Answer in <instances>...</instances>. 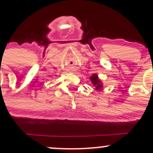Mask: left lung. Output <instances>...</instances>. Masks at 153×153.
<instances>
[{"instance_id":"obj_1","label":"left lung","mask_w":153,"mask_h":153,"mask_svg":"<svg viewBox=\"0 0 153 153\" xmlns=\"http://www.w3.org/2000/svg\"><path fill=\"white\" fill-rule=\"evenodd\" d=\"M90 80L91 83L93 84V85L96 88V90L100 91L101 89H102L103 88V83L102 81L100 80L98 75L96 74H93L92 76L90 77Z\"/></svg>"}]
</instances>
